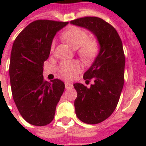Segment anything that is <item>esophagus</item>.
Wrapping results in <instances>:
<instances>
[{
	"label": "esophagus",
	"instance_id": "34e87169",
	"mask_svg": "<svg viewBox=\"0 0 146 146\" xmlns=\"http://www.w3.org/2000/svg\"><path fill=\"white\" fill-rule=\"evenodd\" d=\"M65 87H66V89L72 88H73V84L69 82H66L65 83Z\"/></svg>",
	"mask_w": 146,
	"mask_h": 146
}]
</instances>
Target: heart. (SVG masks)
I'll use <instances>...</instances> for the list:
<instances>
[{"label": "heart", "mask_w": 146, "mask_h": 146, "mask_svg": "<svg viewBox=\"0 0 146 146\" xmlns=\"http://www.w3.org/2000/svg\"><path fill=\"white\" fill-rule=\"evenodd\" d=\"M62 37L71 48H79L80 57L84 62L92 60L97 54L98 51V42L93 39H88L86 31L78 27H71L66 30ZM54 48V43L52 48ZM80 70V64L76 61H65L61 62L58 68L60 75L66 79H71Z\"/></svg>", "instance_id": "heart-1"}]
</instances>
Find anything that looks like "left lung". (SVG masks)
<instances>
[{
    "instance_id": "1",
    "label": "left lung",
    "mask_w": 146,
    "mask_h": 146,
    "mask_svg": "<svg viewBox=\"0 0 146 146\" xmlns=\"http://www.w3.org/2000/svg\"><path fill=\"white\" fill-rule=\"evenodd\" d=\"M70 23L91 31L98 40L99 52L84 79L93 84L87 88L74 84L77 97L74 101L78 119L88 124L104 121L116 109L124 83L125 56L121 39L115 28L98 17L76 19Z\"/></svg>"
}]
</instances>
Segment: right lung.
<instances>
[{"label": "right lung", "instance_id": "right-lung-1", "mask_svg": "<svg viewBox=\"0 0 146 146\" xmlns=\"http://www.w3.org/2000/svg\"><path fill=\"white\" fill-rule=\"evenodd\" d=\"M68 22L36 20L15 40L11 52L9 76L12 96L21 116L34 126H45L53 120L58 102L65 89L58 79L45 81L44 62L58 31Z\"/></svg>", "mask_w": 146, "mask_h": 146}]
</instances>
